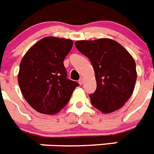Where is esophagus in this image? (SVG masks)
I'll list each match as a JSON object with an SVG mask.
<instances>
[{"instance_id": "1", "label": "esophagus", "mask_w": 154, "mask_h": 154, "mask_svg": "<svg viewBox=\"0 0 154 154\" xmlns=\"http://www.w3.org/2000/svg\"><path fill=\"white\" fill-rule=\"evenodd\" d=\"M83 82H84V79L82 78H81L79 80V85H82Z\"/></svg>"}]
</instances>
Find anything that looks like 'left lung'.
I'll use <instances>...</instances> for the list:
<instances>
[{
    "label": "left lung",
    "instance_id": "8db88e82",
    "mask_svg": "<svg viewBox=\"0 0 154 154\" xmlns=\"http://www.w3.org/2000/svg\"><path fill=\"white\" fill-rule=\"evenodd\" d=\"M75 45L90 60L95 72L97 86L89 95L92 106L104 113L123 107L137 81L136 63L131 55L109 38L77 41Z\"/></svg>",
    "mask_w": 154,
    "mask_h": 154
}]
</instances>
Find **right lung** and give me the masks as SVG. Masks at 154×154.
I'll return each instance as SVG.
<instances>
[{
  "mask_svg": "<svg viewBox=\"0 0 154 154\" xmlns=\"http://www.w3.org/2000/svg\"><path fill=\"white\" fill-rule=\"evenodd\" d=\"M72 45L70 39L46 37L23 57L17 76L19 87L28 104L41 113L59 112L79 85L67 78L63 64Z\"/></svg>",
  "mask_w": 154,
  "mask_h": 154,
  "instance_id": "add662e5",
  "label": "right lung"
}]
</instances>
